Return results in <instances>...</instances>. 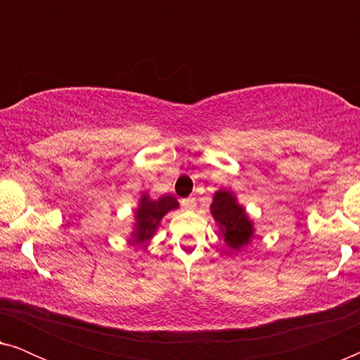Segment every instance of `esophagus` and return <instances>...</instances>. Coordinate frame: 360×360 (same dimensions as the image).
Wrapping results in <instances>:
<instances>
[{
	"instance_id": "1",
	"label": "esophagus",
	"mask_w": 360,
	"mask_h": 360,
	"mask_svg": "<svg viewBox=\"0 0 360 360\" xmlns=\"http://www.w3.org/2000/svg\"><path fill=\"white\" fill-rule=\"evenodd\" d=\"M195 200L193 198H185L181 200V208H184L185 211H193L195 210Z\"/></svg>"
}]
</instances>
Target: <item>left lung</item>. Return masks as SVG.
<instances>
[{
  "mask_svg": "<svg viewBox=\"0 0 360 360\" xmlns=\"http://www.w3.org/2000/svg\"><path fill=\"white\" fill-rule=\"evenodd\" d=\"M211 214L219 224L221 233L224 234V243L231 249L238 250L249 244L254 234L252 221L245 214V210L238 205L236 196L228 190L216 191L211 203Z\"/></svg>",
  "mask_w": 360,
  "mask_h": 360,
  "instance_id": "left-lung-1",
  "label": "left lung"
}]
</instances>
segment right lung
Wrapping results in <instances>:
<instances>
[{
    "label": "right lung",
    "mask_w": 360,
    "mask_h": 360,
    "mask_svg": "<svg viewBox=\"0 0 360 360\" xmlns=\"http://www.w3.org/2000/svg\"><path fill=\"white\" fill-rule=\"evenodd\" d=\"M176 208H179V201L170 195H164L157 200H149V196L142 195L139 208L136 210V228L132 233V243L141 244L149 240L162 218L169 211Z\"/></svg>",
    "instance_id": "obj_1"
}]
</instances>
